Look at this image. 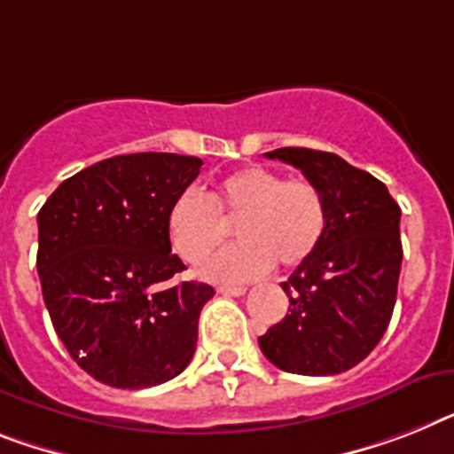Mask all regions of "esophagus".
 <instances>
[{
  "label": "esophagus",
  "mask_w": 454,
  "mask_h": 454,
  "mask_svg": "<svg viewBox=\"0 0 454 454\" xmlns=\"http://www.w3.org/2000/svg\"><path fill=\"white\" fill-rule=\"evenodd\" d=\"M220 294H227V297H243L246 294V287L243 286H223L218 287Z\"/></svg>",
  "instance_id": "34e87169"
}]
</instances>
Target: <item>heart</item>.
<instances>
[{"label":"heart","instance_id":"b5f03b06","mask_svg":"<svg viewBox=\"0 0 454 454\" xmlns=\"http://www.w3.org/2000/svg\"><path fill=\"white\" fill-rule=\"evenodd\" d=\"M236 223L241 243L206 262V278L241 283L264 276L273 260L303 264L327 231V204L316 183L253 164L224 176L211 197L183 190L168 206L167 236L187 264H201Z\"/></svg>","mask_w":454,"mask_h":454}]
</instances>
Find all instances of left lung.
I'll return each instance as SVG.
<instances>
[{
	"label": "left lung",
	"instance_id": "1",
	"mask_svg": "<svg viewBox=\"0 0 454 454\" xmlns=\"http://www.w3.org/2000/svg\"><path fill=\"white\" fill-rule=\"evenodd\" d=\"M269 160L297 167L320 187L327 231L280 287L290 313L260 336L264 357L299 376L353 369L383 339L402 271V208L369 171L334 153L278 148Z\"/></svg>",
	"mask_w": 454,
	"mask_h": 454
}]
</instances>
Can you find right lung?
<instances>
[{
	"label": "right lung",
	"instance_id": "obj_1",
	"mask_svg": "<svg viewBox=\"0 0 454 454\" xmlns=\"http://www.w3.org/2000/svg\"><path fill=\"white\" fill-rule=\"evenodd\" d=\"M200 157L134 153L67 178L39 211V269L52 327L104 385L144 389L176 378L197 348L211 286L176 273L167 213L200 176Z\"/></svg>",
	"mask_w": 454,
	"mask_h": 454
}]
</instances>
